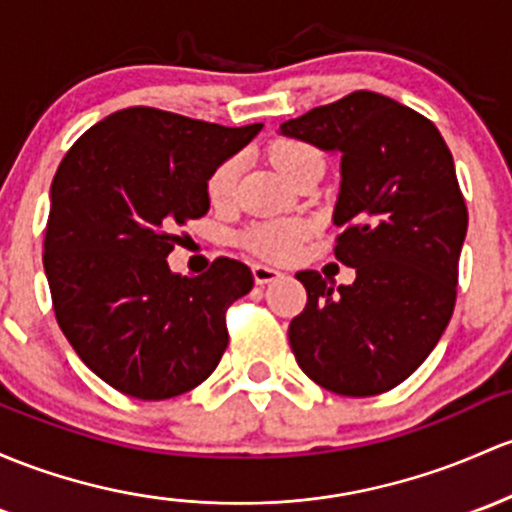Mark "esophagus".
Instances as JSON below:
<instances>
[{"mask_svg": "<svg viewBox=\"0 0 512 512\" xmlns=\"http://www.w3.org/2000/svg\"><path fill=\"white\" fill-rule=\"evenodd\" d=\"M285 273L278 271V268L273 266H266V263H254V280L258 285H266V283H273V280L283 278Z\"/></svg>", "mask_w": 512, "mask_h": 512, "instance_id": "obj_1", "label": "esophagus"}]
</instances>
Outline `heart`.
I'll list each match as a JSON object with an SVG mask.
<instances>
[{"label":"heart","mask_w":512,"mask_h":512,"mask_svg":"<svg viewBox=\"0 0 512 512\" xmlns=\"http://www.w3.org/2000/svg\"><path fill=\"white\" fill-rule=\"evenodd\" d=\"M271 161L280 170V175L290 180L305 166L322 163V156L315 148L300 144V141H278L271 146ZM236 180H239V158H224L207 178V197L212 205L222 207L232 202ZM302 236H305V227L298 219H271V222L254 224L244 234V244L258 256L285 261L300 249Z\"/></svg>","instance_id":"heart-1"}]
</instances>
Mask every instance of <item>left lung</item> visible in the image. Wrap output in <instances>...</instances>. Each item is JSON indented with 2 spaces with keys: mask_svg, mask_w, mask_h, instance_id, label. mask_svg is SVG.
I'll return each instance as SVG.
<instances>
[{
  "mask_svg": "<svg viewBox=\"0 0 512 512\" xmlns=\"http://www.w3.org/2000/svg\"><path fill=\"white\" fill-rule=\"evenodd\" d=\"M342 153L334 256L356 268L334 288L300 271L307 305L288 329L298 366L349 398L386 393L430 356L452 320L469 212L442 134L415 109L359 90L280 124Z\"/></svg>",
  "mask_w": 512,
  "mask_h": 512,
  "instance_id": "8db88e82",
  "label": "left lung"
}]
</instances>
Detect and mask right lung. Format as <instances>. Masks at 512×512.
Returning <instances> with one entry per match:
<instances>
[{"label":"right lung","mask_w":512,"mask_h":512,"mask_svg":"<svg viewBox=\"0 0 512 512\" xmlns=\"http://www.w3.org/2000/svg\"><path fill=\"white\" fill-rule=\"evenodd\" d=\"M261 129L129 107L60 161L43 239L53 310L85 366L119 393L175 398L222 359L227 307L254 288L251 268L222 256L188 278L166 258L175 229L210 210L212 170Z\"/></svg>","instance_id":"add662e5"}]
</instances>
